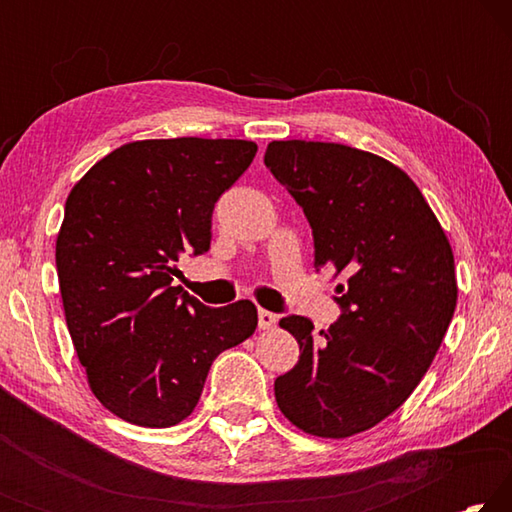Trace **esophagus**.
I'll return each instance as SVG.
<instances>
[{
    "mask_svg": "<svg viewBox=\"0 0 512 512\" xmlns=\"http://www.w3.org/2000/svg\"><path fill=\"white\" fill-rule=\"evenodd\" d=\"M257 323H259V329H273L277 325V316L268 309H259L257 311Z\"/></svg>",
    "mask_w": 512,
    "mask_h": 512,
    "instance_id": "esophagus-1",
    "label": "esophagus"
}]
</instances>
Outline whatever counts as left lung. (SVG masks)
Segmentation results:
<instances>
[{
	"instance_id": "obj_1",
	"label": "left lung",
	"mask_w": 512,
	"mask_h": 512,
	"mask_svg": "<svg viewBox=\"0 0 512 512\" xmlns=\"http://www.w3.org/2000/svg\"><path fill=\"white\" fill-rule=\"evenodd\" d=\"M266 169L314 237V266L336 268L341 316L314 334L284 316L300 359L275 379L280 411L320 438L375 427L406 402L456 309L452 246L420 189L379 155L332 142H271Z\"/></svg>"
}]
</instances>
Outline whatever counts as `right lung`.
I'll return each instance as SVG.
<instances>
[{"mask_svg": "<svg viewBox=\"0 0 512 512\" xmlns=\"http://www.w3.org/2000/svg\"><path fill=\"white\" fill-rule=\"evenodd\" d=\"M255 153L246 140L131 142L67 196L56 268L69 336L92 393L117 418L183 422L212 361L255 332L250 300L216 309L171 284L180 255L210 250L214 203Z\"/></svg>", "mask_w": 512, "mask_h": 512, "instance_id": "right-lung-1", "label": "right lung"}]
</instances>
